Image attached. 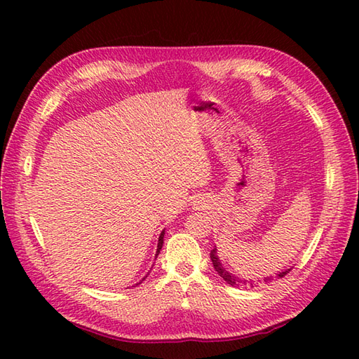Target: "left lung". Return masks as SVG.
<instances>
[{"label": "left lung", "mask_w": 359, "mask_h": 359, "mask_svg": "<svg viewBox=\"0 0 359 359\" xmlns=\"http://www.w3.org/2000/svg\"><path fill=\"white\" fill-rule=\"evenodd\" d=\"M210 257H211V262H212V266H215V270L217 271L219 276L222 278V279L226 282V284H230L231 287H251V288L255 287V280H243V279H239L238 276H234V274L228 273V271L224 269V266H222V264H220V261H219L216 248H212V250H211ZM288 271H292V269H288V270H285V271L279 273L278 276H279V278H284L285 274H288ZM271 280H273V278H271V276L264 279V282H271Z\"/></svg>", "instance_id": "8db88e82"}]
</instances>
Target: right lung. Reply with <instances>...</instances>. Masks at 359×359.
I'll return each instance as SVG.
<instances>
[{"label":"right lung","mask_w":359,"mask_h":359,"mask_svg":"<svg viewBox=\"0 0 359 359\" xmlns=\"http://www.w3.org/2000/svg\"><path fill=\"white\" fill-rule=\"evenodd\" d=\"M163 234H165V231H162V233H160V238H158V243H157V253H156V257L158 256V253H160V250H162V245H163ZM139 284H142V282H139Z\"/></svg>","instance_id":"add662e5"}]
</instances>
